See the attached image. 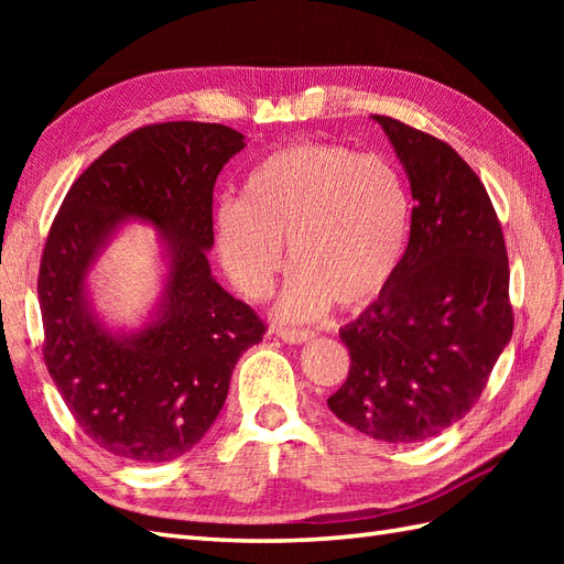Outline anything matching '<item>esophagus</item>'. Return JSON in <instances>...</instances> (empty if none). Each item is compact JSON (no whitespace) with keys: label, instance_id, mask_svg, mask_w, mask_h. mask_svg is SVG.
<instances>
[{"label":"esophagus","instance_id":"1","mask_svg":"<svg viewBox=\"0 0 564 564\" xmlns=\"http://www.w3.org/2000/svg\"><path fill=\"white\" fill-rule=\"evenodd\" d=\"M275 334H279V337L289 344H305L315 337V332L293 329V327H275Z\"/></svg>","mask_w":564,"mask_h":564}]
</instances>
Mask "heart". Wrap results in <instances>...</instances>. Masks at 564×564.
Wrapping results in <instances>:
<instances>
[{
  "instance_id": "heart-1",
  "label": "heart",
  "mask_w": 564,
  "mask_h": 564,
  "mask_svg": "<svg viewBox=\"0 0 564 564\" xmlns=\"http://www.w3.org/2000/svg\"><path fill=\"white\" fill-rule=\"evenodd\" d=\"M410 223V191L388 158L295 142L251 170L242 200L223 203L215 239L225 271L251 301L271 295L289 242L295 271L279 315L313 319L332 303H373L402 267Z\"/></svg>"
}]
</instances>
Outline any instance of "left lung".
I'll return each instance as SVG.
<instances>
[{"mask_svg":"<svg viewBox=\"0 0 564 564\" xmlns=\"http://www.w3.org/2000/svg\"><path fill=\"white\" fill-rule=\"evenodd\" d=\"M410 176L412 230L400 271L339 334L351 366L327 400L388 443L441 434L473 410L511 339L509 259L492 200L448 142L373 116Z\"/></svg>","mask_w":564,"mask_h":564,"instance_id":"8db88e82","label":"left lung"}]
</instances>
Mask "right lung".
Returning <instances> with one entry per match:
<instances>
[{
	"mask_svg": "<svg viewBox=\"0 0 564 564\" xmlns=\"http://www.w3.org/2000/svg\"><path fill=\"white\" fill-rule=\"evenodd\" d=\"M245 135L220 123L142 126L69 186L39 273L43 361L77 426L135 463L191 451L220 414L235 364L263 339L261 317L210 275L213 186ZM126 217L167 235L171 281L161 317L118 340L90 315L83 275Z\"/></svg>",
	"mask_w": 564,
	"mask_h": 564,
	"instance_id": "1",
	"label": "right lung"
}]
</instances>
